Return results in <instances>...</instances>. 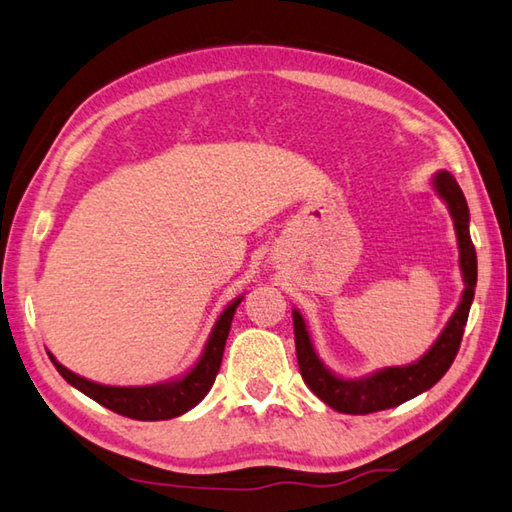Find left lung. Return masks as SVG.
Listing matches in <instances>:
<instances>
[{"label": "left lung", "instance_id": "8db88e82", "mask_svg": "<svg viewBox=\"0 0 512 512\" xmlns=\"http://www.w3.org/2000/svg\"><path fill=\"white\" fill-rule=\"evenodd\" d=\"M435 188L437 193L444 197V202L450 208V215L455 219V230L459 239V266H462L466 288H464L462 302H459L455 315L450 317L444 333L439 335L433 348H430L417 364L402 366V368H384L366 379H357V382H348V379L335 377L317 359L302 315H299L297 310L293 313L299 373H302L308 388L313 390L324 404L339 410V413L368 415V413H377V410L395 408L399 404L408 402V399H413L419 393L428 390L430 386H435L439 379L446 375L450 364L455 362L459 346H462L470 302H473L475 297L477 255H475L473 239H470L468 204L462 188H459L455 177L446 173V170H442V173L435 177Z\"/></svg>", "mask_w": 512, "mask_h": 512}]
</instances>
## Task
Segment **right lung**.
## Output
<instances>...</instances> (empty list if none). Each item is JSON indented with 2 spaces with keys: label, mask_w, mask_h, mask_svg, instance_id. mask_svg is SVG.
<instances>
[{
  "label": "right lung",
  "mask_w": 512,
  "mask_h": 512,
  "mask_svg": "<svg viewBox=\"0 0 512 512\" xmlns=\"http://www.w3.org/2000/svg\"><path fill=\"white\" fill-rule=\"evenodd\" d=\"M242 304V297L235 299L222 315H219L213 333L208 337V344L204 348V355L199 357L195 368L190 370L188 375L170 384H159V386H137V388H119V386H102L95 382H88V379L70 373L57 359L48 353L50 362L55 364L70 386L82 390L84 395L95 399L97 404L106 406L117 415H124L130 419H139V422H159V419H173L184 415L186 410L197 406L210 386L215 384V377L219 373V366H222L224 357V346L230 333V324H233V315L237 306Z\"/></svg>",
  "instance_id": "obj_1"
}]
</instances>
